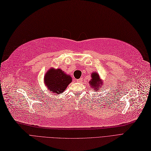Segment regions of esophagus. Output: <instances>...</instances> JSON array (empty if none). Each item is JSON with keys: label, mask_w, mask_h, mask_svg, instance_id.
I'll list each match as a JSON object with an SVG mask.
<instances>
[{"label": "esophagus", "mask_w": 151, "mask_h": 151, "mask_svg": "<svg viewBox=\"0 0 151 151\" xmlns=\"http://www.w3.org/2000/svg\"><path fill=\"white\" fill-rule=\"evenodd\" d=\"M76 81H77V82H78V83H81V82L82 81V78H79V79L76 80Z\"/></svg>", "instance_id": "esophagus-1"}]
</instances>
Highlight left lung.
I'll return each instance as SVG.
<instances>
[{
	"instance_id": "left-lung-1",
	"label": "left lung",
	"mask_w": 151,
	"mask_h": 151,
	"mask_svg": "<svg viewBox=\"0 0 151 151\" xmlns=\"http://www.w3.org/2000/svg\"><path fill=\"white\" fill-rule=\"evenodd\" d=\"M91 76V80L89 81L90 86L92 87V88L94 89V91H99V89L101 88L102 83H103L100 80L99 75L96 72H93L92 73Z\"/></svg>"
}]
</instances>
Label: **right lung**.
Masks as SVG:
<instances>
[{"label":"right lung","instance_id":"1","mask_svg":"<svg viewBox=\"0 0 151 151\" xmlns=\"http://www.w3.org/2000/svg\"><path fill=\"white\" fill-rule=\"evenodd\" d=\"M44 81L47 88L51 92L60 94L63 93L71 83L72 78L66 74L62 70H56L52 68L46 72Z\"/></svg>","mask_w":151,"mask_h":151}]
</instances>
